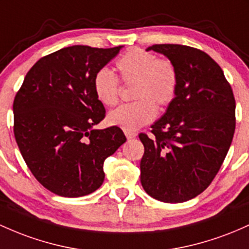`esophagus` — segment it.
I'll return each mask as SVG.
<instances>
[{
    "label": "esophagus",
    "instance_id": "34e87169",
    "mask_svg": "<svg viewBox=\"0 0 249 249\" xmlns=\"http://www.w3.org/2000/svg\"><path fill=\"white\" fill-rule=\"evenodd\" d=\"M125 136H126L127 139H133V138H136L137 133H135V132H125Z\"/></svg>",
    "mask_w": 249,
    "mask_h": 249
}]
</instances>
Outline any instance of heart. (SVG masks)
<instances>
[{"instance_id":"1","label":"heart","mask_w":249,"mask_h":249,"mask_svg":"<svg viewBox=\"0 0 249 249\" xmlns=\"http://www.w3.org/2000/svg\"><path fill=\"white\" fill-rule=\"evenodd\" d=\"M118 76L125 85H133L136 102L111 111L107 123L125 132H135L152 122L157 107L173 103L178 87V73L171 60L158 58L142 48L127 51L116 64ZM97 99L105 106H114L119 100L118 78L108 68L97 71L93 78Z\"/></svg>"}]
</instances>
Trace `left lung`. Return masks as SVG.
Segmentation results:
<instances>
[{"label": "left lung", "mask_w": 249, "mask_h": 249, "mask_svg": "<svg viewBox=\"0 0 249 249\" xmlns=\"http://www.w3.org/2000/svg\"><path fill=\"white\" fill-rule=\"evenodd\" d=\"M146 51L174 62L178 87L144 145L141 182L151 197L179 203L200 195L220 170L235 131V99L223 71L189 46L154 45Z\"/></svg>", "instance_id": "8db88e82"}]
</instances>
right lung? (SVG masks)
<instances>
[{"instance_id":"right-lung-1","label":"right lung","mask_w":249,"mask_h":249,"mask_svg":"<svg viewBox=\"0 0 249 249\" xmlns=\"http://www.w3.org/2000/svg\"><path fill=\"white\" fill-rule=\"evenodd\" d=\"M123 46L75 45L41 58L13 105L14 135L24 162L46 189L80 197L103 184L104 162L125 143L117 126L93 129L105 118L93 78Z\"/></svg>"}]
</instances>
